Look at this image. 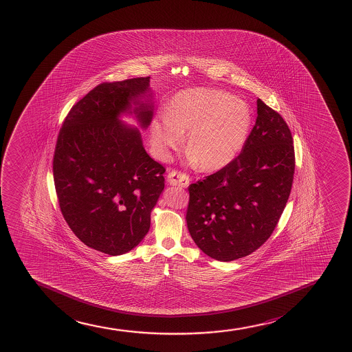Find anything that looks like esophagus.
Instances as JSON below:
<instances>
[{
    "label": "esophagus",
    "mask_w": 352,
    "mask_h": 352,
    "mask_svg": "<svg viewBox=\"0 0 352 352\" xmlns=\"http://www.w3.org/2000/svg\"><path fill=\"white\" fill-rule=\"evenodd\" d=\"M167 182L170 185L180 186V187H187L190 185V177L184 173L182 170H170L167 175Z\"/></svg>",
    "instance_id": "34e87169"
}]
</instances>
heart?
Masks as SVG:
<instances>
[{
	"label": "heart",
	"instance_id": "b5f03b06",
	"mask_svg": "<svg viewBox=\"0 0 352 352\" xmlns=\"http://www.w3.org/2000/svg\"><path fill=\"white\" fill-rule=\"evenodd\" d=\"M252 126L248 104L217 89H190L170 99L165 115L152 122V140L160 154L175 150L188 132L187 150L204 170H221L245 146Z\"/></svg>",
	"mask_w": 352,
	"mask_h": 352
}]
</instances>
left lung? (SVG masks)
Wrapping results in <instances>:
<instances>
[{
  "mask_svg": "<svg viewBox=\"0 0 352 352\" xmlns=\"http://www.w3.org/2000/svg\"><path fill=\"white\" fill-rule=\"evenodd\" d=\"M295 150L288 124L257 99V118L240 154L227 166L188 186L190 236L215 260H237L273 234L288 201Z\"/></svg>",
  "mask_w": 352,
  "mask_h": 352,
  "instance_id": "obj_1",
  "label": "left lung"
}]
</instances>
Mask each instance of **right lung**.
I'll return each instance as SVG.
<instances>
[{
    "label": "right lung",
    "instance_id": "right-lung-1",
    "mask_svg": "<svg viewBox=\"0 0 352 352\" xmlns=\"http://www.w3.org/2000/svg\"><path fill=\"white\" fill-rule=\"evenodd\" d=\"M150 77L104 82L69 111L56 142L52 172L60 212L84 245L112 256L130 252L150 230L165 187V167L142 146L137 129L119 120L131 110L142 127L150 103H139Z\"/></svg>",
    "mask_w": 352,
    "mask_h": 352
}]
</instances>
